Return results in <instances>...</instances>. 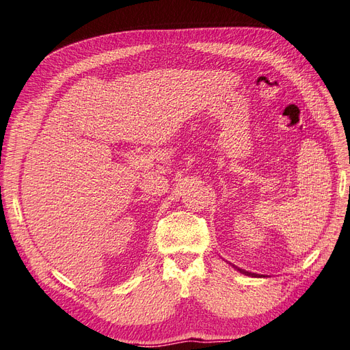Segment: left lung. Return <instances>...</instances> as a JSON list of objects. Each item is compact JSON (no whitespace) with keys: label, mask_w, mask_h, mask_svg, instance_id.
<instances>
[{"label":"left lung","mask_w":350,"mask_h":350,"mask_svg":"<svg viewBox=\"0 0 350 350\" xmlns=\"http://www.w3.org/2000/svg\"><path fill=\"white\" fill-rule=\"evenodd\" d=\"M234 267H237V266H234ZM238 271L241 272V273H244V275H248V276H258V275H256V273H252V272H247V271H243V269H239V267H237Z\"/></svg>","instance_id":"8db88e82"}]
</instances>
